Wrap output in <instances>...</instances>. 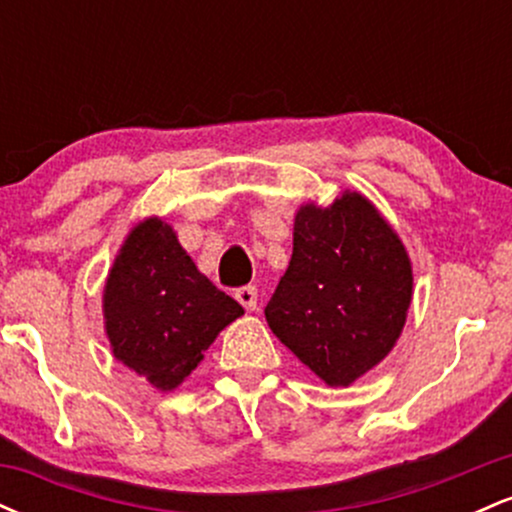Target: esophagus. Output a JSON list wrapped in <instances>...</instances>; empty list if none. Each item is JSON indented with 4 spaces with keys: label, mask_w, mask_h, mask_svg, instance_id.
Here are the masks:
<instances>
[{
    "label": "esophagus",
    "mask_w": 512,
    "mask_h": 512,
    "mask_svg": "<svg viewBox=\"0 0 512 512\" xmlns=\"http://www.w3.org/2000/svg\"><path fill=\"white\" fill-rule=\"evenodd\" d=\"M236 298L245 310H255L257 308V289H255V286H240V289H236Z\"/></svg>",
    "instance_id": "34e87169"
}]
</instances>
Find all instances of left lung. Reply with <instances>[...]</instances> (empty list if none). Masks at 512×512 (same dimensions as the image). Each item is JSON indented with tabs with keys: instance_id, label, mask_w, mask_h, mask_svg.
<instances>
[{
	"instance_id": "1",
	"label": "left lung",
	"mask_w": 512,
	"mask_h": 512,
	"mask_svg": "<svg viewBox=\"0 0 512 512\" xmlns=\"http://www.w3.org/2000/svg\"><path fill=\"white\" fill-rule=\"evenodd\" d=\"M411 286L402 240L366 197L346 190L325 209H298L289 269L264 315L317 378L346 387L392 351Z\"/></svg>"
}]
</instances>
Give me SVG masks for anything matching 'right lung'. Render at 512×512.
Masks as SVG:
<instances>
[{"label": "right lung", "mask_w": 512, "mask_h": 512, "mask_svg": "<svg viewBox=\"0 0 512 512\" xmlns=\"http://www.w3.org/2000/svg\"><path fill=\"white\" fill-rule=\"evenodd\" d=\"M105 332L117 361L156 390H175L243 305L216 289L166 221L129 231L103 291Z\"/></svg>", "instance_id": "right-lung-1"}]
</instances>
